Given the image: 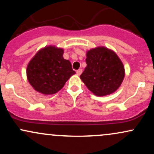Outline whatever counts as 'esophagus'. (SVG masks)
Wrapping results in <instances>:
<instances>
[{"label": "esophagus", "instance_id": "1", "mask_svg": "<svg viewBox=\"0 0 154 154\" xmlns=\"http://www.w3.org/2000/svg\"><path fill=\"white\" fill-rule=\"evenodd\" d=\"M82 73V69L77 70V75H80Z\"/></svg>", "mask_w": 154, "mask_h": 154}]
</instances>
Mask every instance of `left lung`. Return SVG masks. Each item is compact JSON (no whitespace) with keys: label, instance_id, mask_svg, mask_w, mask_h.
Wrapping results in <instances>:
<instances>
[{"label":"left lung","instance_id":"left-lung-1","mask_svg":"<svg viewBox=\"0 0 154 154\" xmlns=\"http://www.w3.org/2000/svg\"><path fill=\"white\" fill-rule=\"evenodd\" d=\"M87 66L80 75L86 87L97 96L114 93L125 75V67L114 51L101 46L86 53Z\"/></svg>","mask_w":154,"mask_h":154}]
</instances>
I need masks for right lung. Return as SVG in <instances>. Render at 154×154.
Returning a JSON list of instances; mask_svg holds the SVG:
<instances>
[{"mask_svg": "<svg viewBox=\"0 0 154 154\" xmlns=\"http://www.w3.org/2000/svg\"><path fill=\"white\" fill-rule=\"evenodd\" d=\"M63 48L49 45L38 51L29 61L26 77L35 91L44 95L55 94L75 75L71 63L63 59Z\"/></svg>", "mask_w": 154, "mask_h": 154, "instance_id": "obj_1", "label": "right lung"}]
</instances>
